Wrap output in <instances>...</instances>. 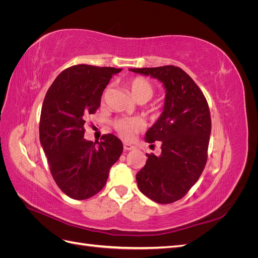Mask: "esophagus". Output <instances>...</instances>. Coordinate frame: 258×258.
<instances>
[{
  "instance_id": "1",
  "label": "esophagus",
  "mask_w": 258,
  "mask_h": 258,
  "mask_svg": "<svg viewBox=\"0 0 258 258\" xmlns=\"http://www.w3.org/2000/svg\"><path fill=\"white\" fill-rule=\"evenodd\" d=\"M123 148L126 151H132V150H136V146L135 145H131L129 143H123Z\"/></svg>"
}]
</instances>
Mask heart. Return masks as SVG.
Wrapping results in <instances>:
<instances>
[{"instance_id":"b5f03b06","label":"heart","mask_w":258,"mask_h":258,"mask_svg":"<svg viewBox=\"0 0 258 258\" xmlns=\"http://www.w3.org/2000/svg\"><path fill=\"white\" fill-rule=\"evenodd\" d=\"M127 87L129 88L132 97H134L139 103H144L150 100L154 95V86L150 81L144 77H134L127 83ZM108 93V88L103 91L102 99L104 100ZM115 130L123 140L130 141L135 138L139 131L144 128V121L141 118L137 117H121L116 119L113 122Z\"/></svg>"}]
</instances>
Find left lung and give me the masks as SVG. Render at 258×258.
Returning <instances> with one entry per match:
<instances>
[{"label": "left lung", "mask_w": 258, "mask_h": 258, "mask_svg": "<svg viewBox=\"0 0 258 258\" xmlns=\"http://www.w3.org/2000/svg\"><path fill=\"white\" fill-rule=\"evenodd\" d=\"M130 71L157 79L166 89L163 111L145 135L147 143L160 141L161 154H146L137 183L153 201L172 204L188 192L205 169L211 135L209 105L197 84L181 68L165 66Z\"/></svg>", "instance_id": "obj_1"}]
</instances>
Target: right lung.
<instances>
[{"mask_svg":"<svg viewBox=\"0 0 258 258\" xmlns=\"http://www.w3.org/2000/svg\"><path fill=\"white\" fill-rule=\"evenodd\" d=\"M120 71L73 66L57 76L45 96L41 145L54 182L72 199H88L102 189L111 167L122 153V143L114 135L102 136L100 142L84 139L86 117L98 110L106 85Z\"/></svg>","mask_w":258,"mask_h":258,"instance_id":"right-lung-1","label":"right lung"}]
</instances>
